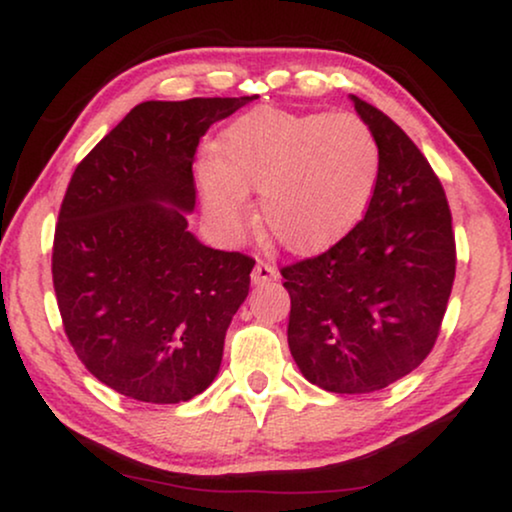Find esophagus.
Instances as JSON below:
<instances>
[{
	"label": "esophagus",
	"instance_id": "34e87169",
	"mask_svg": "<svg viewBox=\"0 0 512 512\" xmlns=\"http://www.w3.org/2000/svg\"><path fill=\"white\" fill-rule=\"evenodd\" d=\"M251 279H254V284L272 282V279H277V268L270 261H258L254 272H251Z\"/></svg>",
	"mask_w": 512,
	"mask_h": 512
}]
</instances>
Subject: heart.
<instances>
[{
  "mask_svg": "<svg viewBox=\"0 0 512 512\" xmlns=\"http://www.w3.org/2000/svg\"><path fill=\"white\" fill-rule=\"evenodd\" d=\"M219 160L200 165L207 212L228 230L251 214L261 193L265 233L293 254L331 249L359 226L380 181L382 153L354 114L256 109L221 139Z\"/></svg>",
  "mask_w": 512,
  "mask_h": 512,
  "instance_id": "1",
  "label": "heart"
}]
</instances>
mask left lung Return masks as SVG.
<instances>
[{"label":"left lung","instance_id":"1","mask_svg":"<svg viewBox=\"0 0 512 512\" xmlns=\"http://www.w3.org/2000/svg\"><path fill=\"white\" fill-rule=\"evenodd\" d=\"M352 100L382 153L373 202L338 244L279 270L291 356L333 394H370L412 373L436 345L457 270L438 174L387 114Z\"/></svg>","mask_w":512,"mask_h":512}]
</instances>
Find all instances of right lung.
<instances>
[{"mask_svg": "<svg viewBox=\"0 0 512 512\" xmlns=\"http://www.w3.org/2000/svg\"><path fill=\"white\" fill-rule=\"evenodd\" d=\"M247 97L142 102L76 165L53 237V289L69 345L118 394L181 403L219 373L254 258L188 233L193 156Z\"/></svg>", "mask_w": 512, "mask_h": 512, "instance_id": "right-lung-1", "label": "right lung"}]
</instances>
